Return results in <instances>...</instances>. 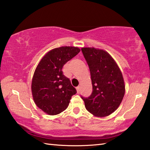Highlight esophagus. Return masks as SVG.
<instances>
[{"label":"esophagus","mask_w":150,"mask_h":150,"mask_svg":"<svg viewBox=\"0 0 150 150\" xmlns=\"http://www.w3.org/2000/svg\"><path fill=\"white\" fill-rule=\"evenodd\" d=\"M76 89H77V92L79 93V89H80V86H77V87H76Z\"/></svg>","instance_id":"1"}]
</instances>
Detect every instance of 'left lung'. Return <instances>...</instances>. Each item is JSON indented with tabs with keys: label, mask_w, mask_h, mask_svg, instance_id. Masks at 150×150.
Listing matches in <instances>:
<instances>
[{
	"label": "left lung",
	"mask_w": 150,
	"mask_h": 150,
	"mask_svg": "<svg viewBox=\"0 0 150 150\" xmlns=\"http://www.w3.org/2000/svg\"><path fill=\"white\" fill-rule=\"evenodd\" d=\"M81 51L89 67L92 84L91 96L81 98L92 115L106 117L118 108L124 97L122 73L107 52L95 48H82Z\"/></svg>",
	"instance_id": "obj_1"
}]
</instances>
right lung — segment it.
<instances>
[{
	"instance_id": "1",
	"label": "right lung",
	"mask_w": 150,
	"mask_h": 150,
	"mask_svg": "<svg viewBox=\"0 0 150 150\" xmlns=\"http://www.w3.org/2000/svg\"><path fill=\"white\" fill-rule=\"evenodd\" d=\"M81 50L74 47H62L49 51L35 71L31 91L35 104L50 115L64 111L73 95L77 93L62 68Z\"/></svg>"
}]
</instances>
